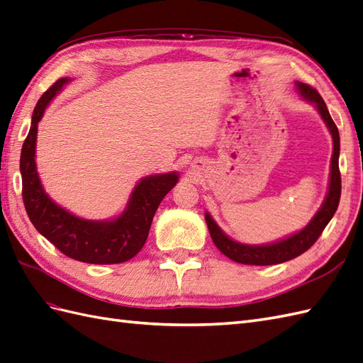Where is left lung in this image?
<instances>
[{
	"mask_svg": "<svg viewBox=\"0 0 363 363\" xmlns=\"http://www.w3.org/2000/svg\"><path fill=\"white\" fill-rule=\"evenodd\" d=\"M296 87L299 90L302 98H305L308 102H313L318 108L319 115L322 116L323 123L327 124L330 133L333 136V156H331V173H330V185L328 193L325 198L322 207L315 213L314 218L308 222V225L302 228L297 233L288 236L282 240H277L273 244L267 245H247L236 242L231 238H228L224 231H222L213 218L206 213V222L210 231V236L213 242L219 248L222 255L230 257L231 261L247 265H274L282 264L291 259L301 256L305 253L315 240L322 235L323 228L328 225V222L334 216V213L337 210L339 201H340V172H339V152H340V138L339 130L334 124V121L330 115L322 96L318 93V90L313 89L308 84L303 82H296Z\"/></svg>",
	"mask_w": 363,
	"mask_h": 363,
	"instance_id": "8db88e82",
	"label": "left lung"
}]
</instances>
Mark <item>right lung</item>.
Segmentation results:
<instances>
[{
	"label": "right lung",
	"instance_id": "add662e5",
	"mask_svg": "<svg viewBox=\"0 0 363 363\" xmlns=\"http://www.w3.org/2000/svg\"><path fill=\"white\" fill-rule=\"evenodd\" d=\"M69 81V78H61L43 93L36 102L29 135L21 148L20 170L27 216L45 239L75 261L102 265L125 262L141 252L155 213L165 194L178 182V173L145 176L136 184L125 210L116 219L87 220L55 203L44 191L36 172V133L45 107Z\"/></svg>",
	"mask_w": 363,
	"mask_h": 363
}]
</instances>
